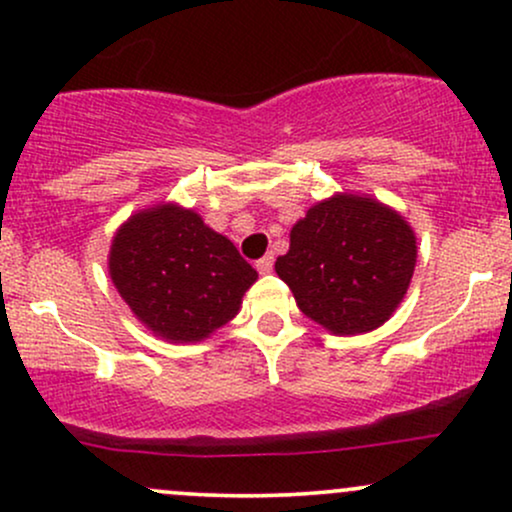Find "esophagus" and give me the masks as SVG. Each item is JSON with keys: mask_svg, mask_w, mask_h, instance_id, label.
Returning a JSON list of instances; mask_svg holds the SVG:
<instances>
[{"mask_svg": "<svg viewBox=\"0 0 512 512\" xmlns=\"http://www.w3.org/2000/svg\"><path fill=\"white\" fill-rule=\"evenodd\" d=\"M255 267H257V272H260V274H269L274 269V257L272 255H264L262 260L255 262Z\"/></svg>", "mask_w": 512, "mask_h": 512, "instance_id": "1", "label": "esophagus"}]
</instances>
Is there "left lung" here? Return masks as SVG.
<instances>
[{"mask_svg": "<svg viewBox=\"0 0 512 512\" xmlns=\"http://www.w3.org/2000/svg\"><path fill=\"white\" fill-rule=\"evenodd\" d=\"M415 233L369 197L319 202L274 264L307 317L334 334H362L393 315L415 272Z\"/></svg>", "mask_w": 512, "mask_h": 512, "instance_id": "obj_1", "label": "left lung"}]
</instances>
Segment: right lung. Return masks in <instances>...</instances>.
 Masks as SVG:
<instances>
[{"instance_id": "right-lung-1", "label": "right lung", "mask_w": 512, "mask_h": 512, "mask_svg": "<svg viewBox=\"0 0 512 512\" xmlns=\"http://www.w3.org/2000/svg\"><path fill=\"white\" fill-rule=\"evenodd\" d=\"M109 274L121 298L159 336L200 341L236 317L257 272L193 209L135 214L114 236Z\"/></svg>"}]
</instances>
